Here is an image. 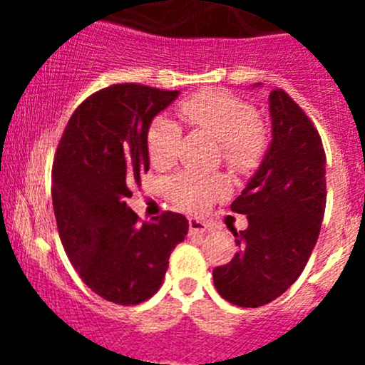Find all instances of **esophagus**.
Instances as JSON below:
<instances>
[{"label":"esophagus","mask_w":365,"mask_h":365,"mask_svg":"<svg viewBox=\"0 0 365 365\" xmlns=\"http://www.w3.org/2000/svg\"><path fill=\"white\" fill-rule=\"evenodd\" d=\"M208 231V224L200 219H189V235L190 237H197V235H205Z\"/></svg>","instance_id":"34e87169"}]
</instances>
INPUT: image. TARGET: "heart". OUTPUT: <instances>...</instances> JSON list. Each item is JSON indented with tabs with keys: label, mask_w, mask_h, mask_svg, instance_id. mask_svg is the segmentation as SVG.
Instances as JSON below:
<instances>
[{
	"label": "heart",
	"mask_w": 365,
	"mask_h": 365,
	"mask_svg": "<svg viewBox=\"0 0 365 365\" xmlns=\"http://www.w3.org/2000/svg\"><path fill=\"white\" fill-rule=\"evenodd\" d=\"M178 114L187 127L206 132L220 143V159L235 175H251L259 168L270 145V134L251 102L224 90H203L180 102ZM182 128L165 116H157L146 134L153 168L168 169L178 159ZM173 203L189 212H201L226 194L222 176H201L192 171L176 175L168 185Z\"/></svg>",
	"instance_id": "b5f03b06"
}]
</instances>
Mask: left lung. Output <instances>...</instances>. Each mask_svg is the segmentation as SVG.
<instances>
[{"label":"left lung","mask_w":365,"mask_h":365,"mask_svg":"<svg viewBox=\"0 0 365 365\" xmlns=\"http://www.w3.org/2000/svg\"><path fill=\"white\" fill-rule=\"evenodd\" d=\"M272 143L235 213L247 230L233 231L238 252L213 268V284L238 307H259L281 297L307 264L327 205L325 150L314 123L281 88L270 91Z\"/></svg>","instance_id":"8db88e82"}]
</instances>
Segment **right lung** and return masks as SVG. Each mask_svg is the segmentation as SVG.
Returning <instances> with one entry per match:
<instances>
[{
  "label": "right lung",
  "mask_w": 365,
  "mask_h": 365,
  "mask_svg": "<svg viewBox=\"0 0 365 365\" xmlns=\"http://www.w3.org/2000/svg\"><path fill=\"white\" fill-rule=\"evenodd\" d=\"M178 91L111 84L81 102L53 162L58 233L84 284L104 300L135 305L155 295L189 220L164 212L141 222L127 206L150 169L146 134Z\"/></svg>",
  "instance_id": "add662e5"
}]
</instances>
